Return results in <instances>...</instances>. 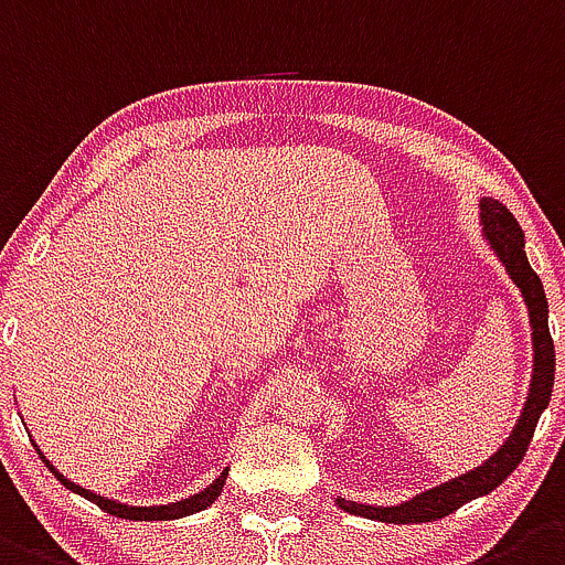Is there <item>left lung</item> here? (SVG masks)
<instances>
[{
    "mask_svg": "<svg viewBox=\"0 0 565 565\" xmlns=\"http://www.w3.org/2000/svg\"><path fill=\"white\" fill-rule=\"evenodd\" d=\"M481 222H484V233L487 238H490L492 250H495L498 258L504 262L507 273H510L512 281L518 284V289L523 292V301L530 307L535 371H532V388L530 396H526V405H523L521 411V419H518L515 430H512L510 439L501 445V450H498L495 456H490L484 465L465 472L459 479L445 481V484L422 492V495L411 498V501H405V504L399 507H369L338 498L340 510L385 523L436 521V518H445L450 515V512H456L461 504L472 501V498L487 495V492L495 490L498 484H504L507 476L521 465L523 454L530 450L537 419H541L543 408L548 405L552 385H555V343H552V334H548L546 292H543L541 278H537V273L530 267V258H526V250H523L521 225H518L515 216L507 211V205H501L498 200H490V196L481 200Z\"/></svg>",
    "mask_w": 565,
    "mask_h": 565,
    "instance_id": "left-lung-1",
    "label": "left lung"
}]
</instances>
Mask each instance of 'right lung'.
Listing matches in <instances>:
<instances>
[{"label": "right lung", "mask_w": 565, "mask_h": 565, "mask_svg": "<svg viewBox=\"0 0 565 565\" xmlns=\"http://www.w3.org/2000/svg\"><path fill=\"white\" fill-rule=\"evenodd\" d=\"M44 459V456H42ZM44 465L50 467V472H53L55 479L61 481V484L67 487V490L78 492V495L89 498L93 504H98L100 510L109 512V515H118V518H129V521H174V518H185V515H194V512L205 510V507H211L216 498H220L222 487H225V479H227V472H222L220 479L213 481L207 490L196 492V495L191 498H182V501H177V504H166V507H129V504H120V501H111V498H104V495H95V492L84 490V487L73 484L70 479H64L58 470H55L53 465H50L47 459H44Z\"/></svg>", "instance_id": "obj_1"}]
</instances>
